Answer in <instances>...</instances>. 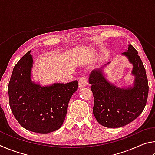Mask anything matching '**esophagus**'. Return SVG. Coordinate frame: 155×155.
Segmentation results:
<instances>
[{"label": "esophagus", "instance_id": "1", "mask_svg": "<svg viewBox=\"0 0 155 155\" xmlns=\"http://www.w3.org/2000/svg\"><path fill=\"white\" fill-rule=\"evenodd\" d=\"M87 78L86 77H81L79 80H78V87L79 88H83L87 85Z\"/></svg>", "mask_w": 155, "mask_h": 155}]
</instances>
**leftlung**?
Masks as SVG:
<instances>
[{"instance_id":"8db88e82","label":"left lung","mask_w":155,"mask_h":155,"mask_svg":"<svg viewBox=\"0 0 155 155\" xmlns=\"http://www.w3.org/2000/svg\"><path fill=\"white\" fill-rule=\"evenodd\" d=\"M121 54L133 65V86L120 87L109 82L103 70L107 64L92 70L89 77L94 100V115L100 124L107 128L122 127L133 122L143 111L148 98V78L137 51L129 44Z\"/></svg>"}]
</instances>
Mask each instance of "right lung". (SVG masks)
Listing matches in <instances>:
<instances>
[{
  "instance_id": "1",
  "label": "right lung",
  "mask_w": 155,
  "mask_h": 155,
  "mask_svg": "<svg viewBox=\"0 0 155 155\" xmlns=\"http://www.w3.org/2000/svg\"><path fill=\"white\" fill-rule=\"evenodd\" d=\"M33 65L31 51L15 64L8 86L9 105L23 128L45 134L61 128L78 81L41 86L31 78Z\"/></svg>"
}]
</instances>
